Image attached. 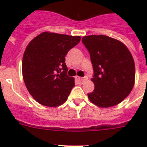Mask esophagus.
Returning a JSON list of instances; mask_svg holds the SVG:
<instances>
[{
	"label": "esophagus",
	"mask_w": 147,
	"mask_h": 147,
	"mask_svg": "<svg viewBox=\"0 0 147 147\" xmlns=\"http://www.w3.org/2000/svg\"><path fill=\"white\" fill-rule=\"evenodd\" d=\"M76 79H77V80L79 81V82L82 84L83 82H85L88 80V77H87V76H85V77H77Z\"/></svg>",
	"instance_id": "obj_1"
}]
</instances>
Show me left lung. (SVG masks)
Returning a JSON list of instances; mask_svg holds the SVG:
<instances>
[{"label": "left lung", "mask_w": 147, "mask_h": 147, "mask_svg": "<svg viewBox=\"0 0 147 147\" xmlns=\"http://www.w3.org/2000/svg\"><path fill=\"white\" fill-rule=\"evenodd\" d=\"M93 68L95 89L88 93L90 101L100 107L115 106L128 96L133 88L136 68L126 45L105 35L82 37Z\"/></svg>", "instance_id": "left-lung-1"}]
</instances>
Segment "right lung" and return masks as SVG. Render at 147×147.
Returning a JSON list of instances; mask_svg holds the SVG:
<instances>
[{
    "instance_id": "obj_1",
    "label": "right lung",
    "mask_w": 147,
    "mask_h": 147,
    "mask_svg": "<svg viewBox=\"0 0 147 147\" xmlns=\"http://www.w3.org/2000/svg\"><path fill=\"white\" fill-rule=\"evenodd\" d=\"M80 39V36L43 32L27 45L22 62L23 77L38 103L57 107L67 100L75 83L67 75L65 56Z\"/></svg>"
}]
</instances>
